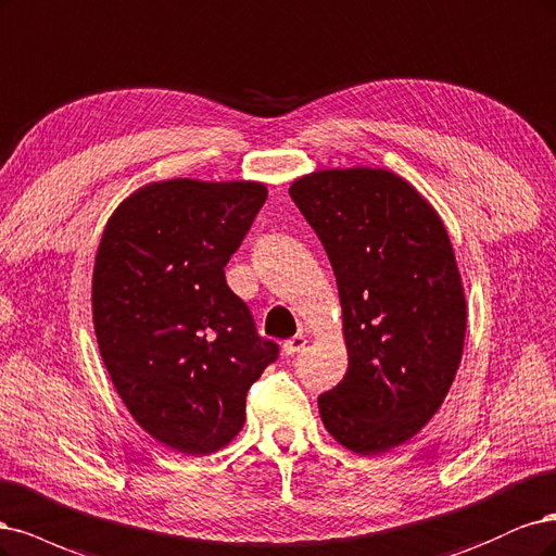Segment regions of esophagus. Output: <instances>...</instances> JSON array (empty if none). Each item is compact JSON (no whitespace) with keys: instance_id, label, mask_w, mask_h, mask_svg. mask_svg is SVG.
Listing matches in <instances>:
<instances>
[{"instance_id":"34e87169","label":"esophagus","mask_w":556,"mask_h":556,"mask_svg":"<svg viewBox=\"0 0 556 556\" xmlns=\"http://www.w3.org/2000/svg\"><path fill=\"white\" fill-rule=\"evenodd\" d=\"M304 346H307V337H304V334L300 332V334H295V337H291V339H286V342H283V353H286V355H295V353H300Z\"/></svg>"}]
</instances>
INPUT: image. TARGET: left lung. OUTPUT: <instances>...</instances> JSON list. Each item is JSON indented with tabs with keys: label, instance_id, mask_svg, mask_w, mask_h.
Instances as JSON below:
<instances>
[{
	"label": "left lung",
	"instance_id": "8db88e82",
	"mask_svg": "<svg viewBox=\"0 0 556 556\" xmlns=\"http://www.w3.org/2000/svg\"><path fill=\"white\" fill-rule=\"evenodd\" d=\"M289 193L324 242L344 316L349 369L318 397L320 420L349 451L383 455L432 420L462 361L467 300L451 238L383 168L318 170Z\"/></svg>",
	"mask_w": 556,
	"mask_h": 556
}]
</instances>
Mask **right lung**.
<instances>
[{"mask_svg": "<svg viewBox=\"0 0 556 556\" xmlns=\"http://www.w3.org/2000/svg\"><path fill=\"white\" fill-rule=\"evenodd\" d=\"M267 199L258 182L166 180L105 224L92 279L103 365L134 420L185 455L238 437L247 390L277 361L224 267Z\"/></svg>", "mask_w": 556, "mask_h": 556, "instance_id": "right-lung-1", "label": "right lung"}]
</instances>
